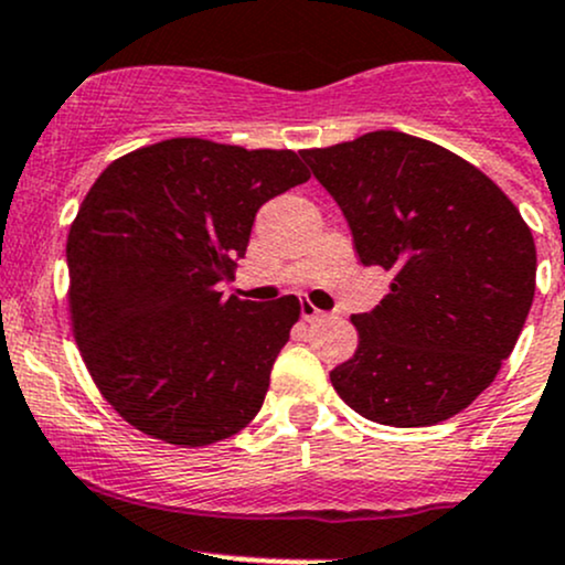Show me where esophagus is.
<instances>
[{
    "label": "esophagus",
    "mask_w": 565,
    "mask_h": 565,
    "mask_svg": "<svg viewBox=\"0 0 565 565\" xmlns=\"http://www.w3.org/2000/svg\"><path fill=\"white\" fill-rule=\"evenodd\" d=\"M300 313H302V321H308V324H311V321H319L321 316H327L324 311H319V308L313 306V302H302V308H300Z\"/></svg>",
    "instance_id": "obj_1"
}]
</instances>
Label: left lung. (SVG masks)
I'll return each instance as SVG.
<instances>
[{
	"instance_id": "left-lung-1",
	"label": "left lung",
	"mask_w": 565,
	"mask_h": 565,
	"mask_svg": "<svg viewBox=\"0 0 565 565\" xmlns=\"http://www.w3.org/2000/svg\"><path fill=\"white\" fill-rule=\"evenodd\" d=\"M388 295L351 316L359 345L330 381L367 420L399 429L454 418L493 383L536 289L531 227L456 152L402 131L302 150Z\"/></svg>"
}]
</instances>
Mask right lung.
Listing matches in <instances>:
<instances>
[{"label": "right lung", "instance_id": "add662e5", "mask_svg": "<svg viewBox=\"0 0 565 565\" xmlns=\"http://www.w3.org/2000/svg\"><path fill=\"white\" fill-rule=\"evenodd\" d=\"M308 179L292 150L177 136L93 182L66 238L70 319L93 383L134 429L203 448L259 413L302 306L216 284L233 278L257 209Z\"/></svg>", "mask_w": 565, "mask_h": 565}]
</instances>
